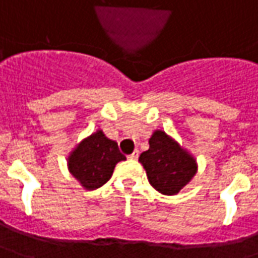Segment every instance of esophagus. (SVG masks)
I'll use <instances>...</instances> for the list:
<instances>
[{
	"label": "esophagus",
	"instance_id": "34e87169",
	"mask_svg": "<svg viewBox=\"0 0 258 258\" xmlns=\"http://www.w3.org/2000/svg\"><path fill=\"white\" fill-rule=\"evenodd\" d=\"M138 156H140V152H138V151H134V152H133V154L130 155L128 158L131 160H137L138 159Z\"/></svg>",
	"mask_w": 258,
	"mask_h": 258
}]
</instances>
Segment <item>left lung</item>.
<instances>
[{
  "label": "left lung",
  "mask_w": 258,
  "mask_h": 258,
  "mask_svg": "<svg viewBox=\"0 0 258 258\" xmlns=\"http://www.w3.org/2000/svg\"><path fill=\"white\" fill-rule=\"evenodd\" d=\"M140 162L147 172L149 184L165 196H174L197 173L196 158L162 130H155L149 138V149L142 152Z\"/></svg>",
  "instance_id": "left-lung-1"
}]
</instances>
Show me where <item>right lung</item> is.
I'll return each instance as SVG.
<instances>
[{
	"label": "right lung",
	"instance_id": "right-lung-1",
	"mask_svg": "<svg viewBox=\"0 0 258 258\" xmlns=\"http://www.w3.org/2000/svg\"><path fill=\"white\" fill-rule=\"evenodd\" d=\"M125 160L116 141L102 130L77 144L68 155V170L85 190H95L107 183L118 162Z\"/></svg>",
	"mask_w": 258,
	"mask_h": 258
}]
</instances>
